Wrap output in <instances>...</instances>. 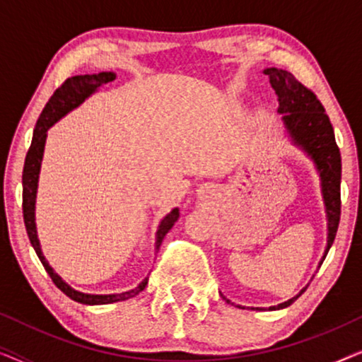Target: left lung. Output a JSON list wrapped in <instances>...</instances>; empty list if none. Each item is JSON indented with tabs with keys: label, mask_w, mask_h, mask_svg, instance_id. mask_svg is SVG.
<instances>
[{
	"label": "left lung",
	"mask_w": 362,
	"mask_h": 362,
	"mask_svg": "<svg viewBox=\"0 0 362 362\" xmlns=\"http://www.w3.org/2000/svg\"><path fill=\"white\" fill-rule=\"evenodd\" d=\"M264 72L270 77L272 88L279 97L276 98L279 112L281 113V120L285 122L286 130L290 132L295 143H298L313 158L320 171L326 212H328L326 257L334 242L341 217V153L334 140L333 125L315 92L296 81L293 74L276 67H270ZM303 291L305 290H301L300 295ZM300 295L279 306H272L270 310L290 306Z\"/></svg>",
	"instance_id": "obj_1"
}]
</instances>
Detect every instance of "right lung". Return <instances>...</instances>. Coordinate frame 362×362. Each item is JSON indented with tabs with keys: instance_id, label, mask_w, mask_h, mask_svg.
Listing matches in <instances>:
<instances>
[{
	"instance_id": "add662e5",
	"label": "right lung",
	"mask_w": 362,
	"mask_h": 362,
	"mask_svg": "<svg viewBox=\"0 0 362 362\" xmlns=\"http://www.w3.org/2000/svg\"><path fill=\"white\" fill-rule=\"evenodd\" d=\"M115 78L113 72H100V74H92V76H74L69 77L61 87L56 88V92L52 93L49 102L44 107V110L39 115V120L34 128V135L31 146H29L26 160H24V170H23V217H24V226H26L29 240L31 245L36 250V254L44 265V269L51 276L54 285L57 286L62 293H66L69 298L77 301L82 305H108L115 303V301H123L140 293L141 290H145L148 284V279L141 281L136 288L125 293L118 295H87L81 293V291L74 290L49 267L47 260L44 259L41 247H39L37 234H36V224H34V202H36V189H37V177H39V168H41L42 160V151H44V143H46V132L56 123L59 118L66 115L67 112H71L72 108L81 105L86 98L90 95L92 92H95L98 87H102L103 83L112 82ZM180 217V209H173L165 219L161 221L160 229L156 234V250L160 249L163 239L168 234V230L175 226V222Z\"/></svg>"
}]
</instances>
